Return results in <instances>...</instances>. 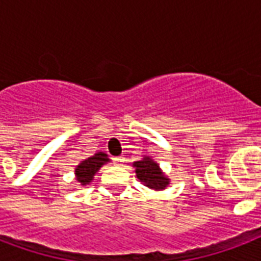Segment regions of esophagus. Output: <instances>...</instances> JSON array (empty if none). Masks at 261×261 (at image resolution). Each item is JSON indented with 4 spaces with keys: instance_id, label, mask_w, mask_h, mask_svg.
<instances>
[{
    "instance_id": "obj_1",
    "label": "esophagus",
    "mask_w": 261,
    "mask_h": 261,
    "mask_svg": "<svg viewBox=\"0 0 261 261\" xmlns=\"http://www.w3.org/2000/svg\"><path fill=\"white\" fill-rule=\"evenodd\" d=\"M114 163L116 164V165H122V164L124 163V159H123V157H115Z\"/></svg>"
}]
</instances>
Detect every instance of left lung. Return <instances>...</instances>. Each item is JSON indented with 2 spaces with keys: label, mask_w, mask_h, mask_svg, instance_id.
Masks as SVG:
<instances>
[{
  "label": "left lung",
  "mask_w": 261,
  "mask_h": 261,
  "mask_svg": "<svg viewBox=\"0 0 261 261\" xmlns=\"http://www.w3.org/2000/svg\"><path fill=\"white\" fill-rule=\"evenodd\" d=\"M134 167L139 181H142L149 188L159 191L164 190L169 184V180L164 176L163 172L160 171L159 164H155L149 157H145L141 161L134 163Z\"/></svg>",
  "instance_id": "left-lung-1"
}]
</instances>
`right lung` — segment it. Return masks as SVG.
<instances>
[{"label": "right lung", "mask_w": 261, "mask_h": 261, "mask_svg": "<svg viewBox=\"0 0 261 261\" xmlns=\"http://www.w3.org/2000/svg\"><path fill=\"white\" fill-rule=\"evenodd\" d=\"M108 161L106 153H96L88 160L83 161L79 167L75 168V176L77 181L81 182V186L89 184L93 180L94 173Z\"/></svg>", "instance_id": "obj_1"}]
</instances>
